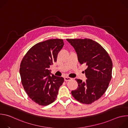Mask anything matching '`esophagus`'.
I'll use <instances>...</instances> for the list:
<instances>
[{
  "label": "esophagus",
  "mask_w": 128,
  "mask_h": 128,
  "mask_svg": "<svg viewBox=\"0 0 128 128\" xmlns=\"http://www.w3.org/2000/svg\"><path fill=\"white\" fill-rule=\"evenodd\" d=\"M72 80V78H69V77H65L64 78V80L65 82H68V81H70Z\"/></svg>",
  "instance_id": "esophagus-1"
}]
</instances>
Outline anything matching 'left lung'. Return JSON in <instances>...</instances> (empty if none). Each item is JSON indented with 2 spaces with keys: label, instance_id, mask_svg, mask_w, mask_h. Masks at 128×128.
<instances>
[{
  "label": "left lung",
  "instance_id": "left-lung-1",
  "mask_svg": "<svg viewBox=\"0 0 128 128\" xmlns=\"http://www.w3.org/2000/svg\"><path fill=\"white\" fill-rule=\"evenodd\" d=\"M76 52L80 64H86V80L78 83L77 89L71 94L76 100L89 104L98 100L105 92L112 78V63L105 50L90 39H67Z\"/></svg>",
  "mask_w": 128,
  "mask_h": 128
}]
</instances>
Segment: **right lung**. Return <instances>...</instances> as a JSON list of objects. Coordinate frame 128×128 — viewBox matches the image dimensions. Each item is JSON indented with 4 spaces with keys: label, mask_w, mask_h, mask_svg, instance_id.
Returning a JSON list of instances; mask_svg holds the SVG:
<instances>
[{
    "label": "right lung",
    "mask_w": 128,
    "mask_h": 128,
    "mask_svg": "<svg viewBox=\"0 0 128 128\" xmlns=\"http://www.w3.org/2000/svg\"><path fill=\"white\" fill-rule=\"evenodd\" d=\"M63 40L52 39L33 46L23 58L20 74L23 88L36 103L46 106L57 98L64 78L54 76L48 70L57 61L59 52L64 46Z\"/></svg>",
    "instance_id": "add662e5"
}]
</instances>
